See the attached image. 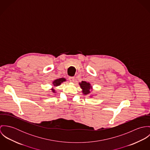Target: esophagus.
<instances>
[{
	"label": "esophagus",
	"mask_w": 150,
	"mask_h": 150,
	"mask_svg": "<svg viewBox=\"0 0 150 150\" xmlns=\"http://www.w3.org/2000/svg\"><path fill=\"white\" fill-rule=\"evenodd\" d=\"M69 80L70 82H74V77H69Z\"/></svg>",
	"instance_id": "1"
}]
</instances>
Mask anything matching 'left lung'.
<instances>
[{
  "label": "left lung",
  "mask_w": 150,
  "mask_h": 150,
  "mask_svg": "<svg viewBox=\"0 0 150 150\" xmlns=\"http://www.w3.org/2000/svg\"><path fill=\"white\" fill-rule=\"evenodd\" d=\"M79 85L80 86L81 88L82 89V92L84 95H89L91 93V89H92V86H91L90 83H87L86 81H82L81 83H79Z\"/></svg>",
  "instance_id": "1"
}]
</instances>
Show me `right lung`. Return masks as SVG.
Returning a JSON list of instances; mask_svg holds the SVG:
<instances>
[{
    "mask_svg": "<svg viewBox=\"0 0 150 150\" xmlns=\"http://www.w3.org/2000/svg\"><path fill=\"white\" fill-rule=\"evenodd\" d=\"M66 81V80L64 78H60V79H57V80H54L52 82V84H53L54 86H60L61 84V83H62L63 82ZM51 90H52V92L53 93H56L55 90L54 88H52Z\"/></svg>",
    "mask_w": 150,
    "mask_h": 150,
    "instance_id": "add662e5",
    "label": "right lung"
}]
</instances>
